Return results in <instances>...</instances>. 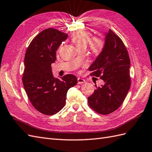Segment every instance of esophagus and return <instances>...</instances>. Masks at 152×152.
<instances>
[{
    "mask_svg": "<svg viewBox=\"0 0 152 152\" xmlns=\"http://www.w3.org/2000/svg\"><path fill=\"white\" fill-rule=\"evenodd\" d=\"M85 83V80L80 78V77L77 78V84H82V83Z\"/></svg>",
    "mask_w": 152,
    "mask_h": 152,
    "instance_id": "34e87169",
    "label": "esophagus"
}]
</instances>
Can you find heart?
Segmentation results:
<instances>
[{
  "instance_id": "1",
  "label": "heart",
  "mask_w": 152,
  "mask_h": 152,
  "mask_svg": "<svg viewBox=\"0 0 152 152\" xmlns=\"http://www.w3.org/2000/svg\"><path fill=\"white\" fill-rule=\"evenodd\" d=\"M71 39L77 49H85L88 45L89 52L93 56H99L104 48V40L102 37L96 36L91 38V33L85 31L73 33Z\"/></svg>"
}]
</instances>
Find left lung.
Listing matches in <instances>:
<instances>
[{
  "instance_id": "8db88e82",
  "label": "left lung",
  "mask_w": 152,
  "mask_h": 152,
  "mask_svg": "<svg viewBox=\"0 0 152 152\" xmlns=\"http://www.w3.org/2000/svg\"><path fill=\"white\" fill-rule=\"evenodd\" d=\"M130 60L126 46L110 29L104 48L88 70L90 75L104 81L88 98V106L96 113L107 115L121 105L131 85Z\"/></svg>"
}]
</instances>
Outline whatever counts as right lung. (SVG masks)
I'll list each match as a JSON object with an SVG mask.
<instances>
[{
    "label": "right lung",
    "instance_id": "add662e5",
    "mask_svg": "<svg viewBox=\"0 0 152 152\" xmlns=\"http://www.w3.org/2000/svg\"><path fill=\"white\" fill-rule=\"evenodd\" d=\"M67 37L56 29H45L33 39L26 50L22 83L32 105L44 115H54L61 110L68 90L77 83L75 75L54 78L51 71L56 50Z\"/></svg>",
    "mask_w": 152,
    "mask_h": 152
}]
</instances>
